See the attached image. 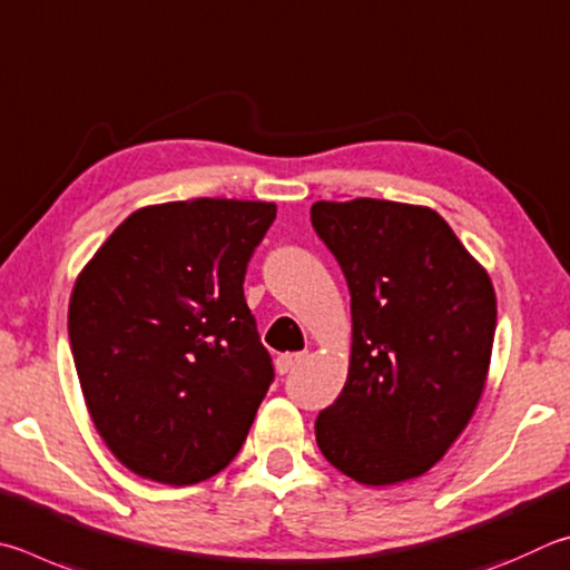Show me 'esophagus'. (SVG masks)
<instances>
[{
    "instance_id": "esophagus-1",
    "label": "esophagus",
    "mask_w": 570,
    "mask_h": 570,
    "mask_svg": "<svg viewBox=\"0 0 570 570\" xmlns=\"http://www.w3.org/2000/svg\"><path fill=\"white\" fill-rule=\"evenodd\" d=\"M303 353H283V355H277V361H275V371L279 373V375H285V373H291L295 365H301L303 363Z\"/></svg>"
}]
</instances>
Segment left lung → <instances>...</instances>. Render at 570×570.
Listing matches in <instances>:
<instances>
[{"label":"left lung","mask_w":570,"mask_h":570,"mask_svg":"<svg viewBox=\"0 0 570 570\" xmlns=\"http://www.w3.org/2000/svg\"><path fill=\"white\" fill-rule=\"evenodd\" d=\"M311 219L343 267L353 315L347 381L317 415V448L363 485L411 481L441 461L481 401L493 283L431 207L321 199Z\"/></svg>","instance_id":"8db88e82"}]
</instances>
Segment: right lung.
Returning a JSON list of instances; mask_svg holds the SVG:
<instances>
[{
  "label": "right lung",
  "instance_id": "1",
  "mask_svg": "<svg viewBox=\"0 0 570 570\" xmlns=\"http://www.w3.org/2000/svg\"><path fill=\"white\" fill-rule=\"evenodd\" d=\"M275 213L225 197L149 205L77 275L79 385L97 433L132 473L193 485L243 448L275 375L243 283Z\"/></svg>",
  "mask_w": 570,
  "mask_h": 570
}]
</instances>
